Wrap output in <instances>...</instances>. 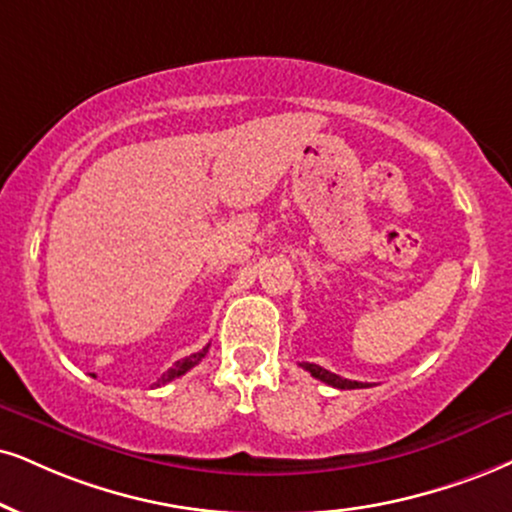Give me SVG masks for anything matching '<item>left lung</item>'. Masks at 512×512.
<instances>
[{"label": "left lung", "instance_id": "obj_1", "mask_svg": "<svg viewBox=\"0 0 512 512\" xmlns=\"http://www.w3.org/2000/svg\"><path fill=\"white\" fill-rule=\"evenodd\" d=\"M301 368L311 372V375L315 377V380H320V382L330 384V387H334V389H363V387H372V384H368V382L346 380V377L334 375V372L325 370V368H320V365H315V363H301Z\"/></svg>", "mask_w": 512, "mask_h": 512}]
</instances>
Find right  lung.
I'll list each match as a JSON object with an SVG mask.
<instances>
[{
  "label": "right lung",
  "mask_w": 512,
  "mask_h": 512,
  "mask_svg": "<svg viewBox=\"0 0 512 512\" xmlns=\"http://www.w3.org/2000/svg\"><path fill=\"white\" fill-rule=\"evenodd\" d=\"M206 353H208V346H204V349H201V351H197V353H192V356L182 358V361H178V363H175V365H173V368H170V370H166V372H163V375H161V380H159V382H156V387H161V384H166V382H170V380H175V377L185 375V372H187V370H192V368H194V365H197V363L201 361V358H204V356H206Z\"/></svg>",
  "instance_id": "obj_1"
}]
</instances>
